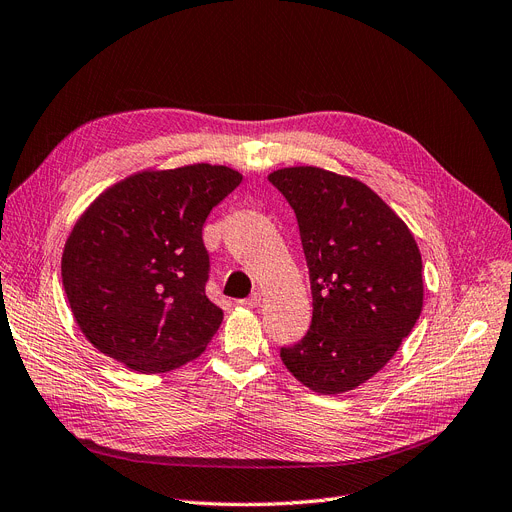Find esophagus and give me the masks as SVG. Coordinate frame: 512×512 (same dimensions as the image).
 <instances>
[{
    "instance_id": "1",
    "label": "esophagus",
    "mask_w": 512,
    "mask_h": 512,
    "mask_svg": "<svg viewBox=\"0 0 512 512\" xmlns=\"http://www.w3.org/2000/svg\"><path fill=\"white\" fill-rule=\"evenodd\" d=\"M238 303L244 305V307H257V305L261 303V295H259V293H253L249 299H240Z\"/></svg>"
}]
</instances>
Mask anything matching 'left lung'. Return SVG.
Wrapping results in <instances>:
<instances>
[{"mask_svg":"<svg viewBox=\"0 0 512 512\" xmlns=\"http://www.w3.org/2000/svg\"><path fill=\"white\" fill-rule=\"evenodd\" d=\"M268 180L293 207L309 270L311 324L280 349L322 395L360 387L406 339L422 309V259L408 226L353 177L288 167Z\"/></svg>","mask_w":512,"mask_h":512,"instance_id":"8db88e82","label":"left lung"}]
</instances>
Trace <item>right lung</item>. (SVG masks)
<instances>
[{
    "mask_svg": "<svg viewBox=\"0 0 512 512\" xmlns=\"http://www.w3.org/2000/svg\"><path fill=\"white\" fill-rule=\"evenodd\" d=\"M242 175L221 165L142 171L102 192L62 253L73 316L96 349L144 374L198 358L224 311L205 295L203 226Z\"/></svg>",
    "mask_w": 512,
    "mask_h": 512,
    "instance_id": "add662e5",
    "label": "right lung"
}]
</instances>
